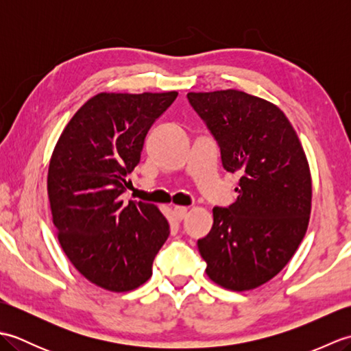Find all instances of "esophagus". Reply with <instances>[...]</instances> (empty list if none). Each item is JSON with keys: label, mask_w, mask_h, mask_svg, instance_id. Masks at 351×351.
<instances>
[{"label": "esophagus", "mask_w": 351, "mask_h": 351, "mask_svg": "<svg viewBox=\"0 0 351 351\" xmlns=\"http://www.w3.org/2000/svg\"><path fill=\"white\" fill-rule=\"evenodd\" d=\"M187 211H189V210H187V208H185V206H175V208H173V213H175L178 220H184L185 215H187Z\"/></svg>", "instance_id": "1"}]
</instances>
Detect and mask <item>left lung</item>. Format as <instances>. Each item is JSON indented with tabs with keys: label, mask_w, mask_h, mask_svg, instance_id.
Masks as SVG:
<instances>
[{
	"label": "left lung",
	"mask_w": 351,
	"mask_h": 351,
	"mask_svg": "<svg viewBox=\"0 0 351 351\" xmlns=\"http://www.w3.org/2000/svg\"><path fill=\"white\" fill-rule=\"evenodd\" d=\"M217 140L221 164L238 173V197L215 206L197 240L206 274L217 285L249 291L273 279L306 234L312 181L306 155L283 111L234 88L187 95Z\"/></svg>",
	"instance_id": "1"
}]
</instances>
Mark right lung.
<instances>
[{"label": "right lung", "instance_id": "1", "mask_svg": "<svg viewBox=\"0 0 351 351\" xmlns=\"http://www.w3.org/2000/svg\"><path fill=\"white\" fill-rule=\"evenodd\" d=\"M176 96L98 93L73 114L52 152L48 197L58 243L72 265L104 289L143 285L170 234L155 205H126L121 196L149 128Z\"/></svg>", "mask_w": 351, "mask_h": 351}]
</instances>
